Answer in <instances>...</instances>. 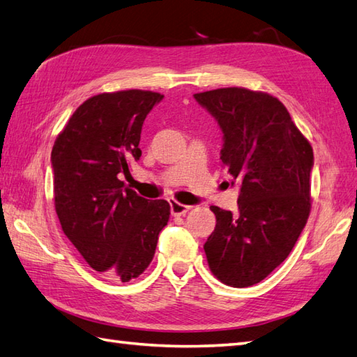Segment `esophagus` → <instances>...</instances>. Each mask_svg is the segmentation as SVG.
<instances>
[{"label":"esophagus","mask_w":357,"mask_h":357,"mask_svg":"<svg viewBox=\"0 0 357 357\" xmlns=\"http://www.w3.org/2000/svg\"><path fill=\"white\" fill-rule=\"evenodd\" d=\"M190 208H192L190 206H184V204H181L178 201H173V199L170 201V211H172V215H174V216H183Z\"/></svg>","instance_id":"obj_1"}]
</instances>
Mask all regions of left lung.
<instances>
[{
	"mask_svg": "<svg viewBox=\"0 0 357 357\" xmlns=\"http://www.w3.org/2000/svg\"><path fill=\"white\" fill-rule=\"evenodd\" d=\"M222 130L221 161L241 183L238 211L211 206L204 250L221 282H261L290 255L312 208L313 149L278 98L242 87L195 93ZM231 181V184H234Z\"/></svg>",
	"mask_w": 357,
	"mask_h": 357,
	"instance_id": "1",
	"label": "left lung"
}]
</instances>
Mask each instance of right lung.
<instances>
[{
	"label": "right lung",
	"mask_w": 357,
	"mask_h": 357,
	"mask_svg": "<svg viewBox=\"0 0 357 357\" xmlns=\"http://www.w3.org/2000/svg\"><path fill=\"white\" fill-rule=\"evenodd\" d=\"M164 95L149 90L100 93L82 102L52 149L55 210L63 231L93 270L128 282L155 256L170 204L124 185L141 156L144 119Z\"/></svg>",
	"instance_id": "add662e5"
}]
</instances>
